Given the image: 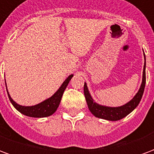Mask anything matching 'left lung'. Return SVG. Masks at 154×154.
<instances>
[{
  "instance_id": "8db88e82",
  "label": "left lung",
  "mask_w": 154,
  "mask_h": 154,
  "mask_svg": "<svg viewBox=\"0 0 154 154\" xmlns=\"http://www.w3.org/2000/svg\"><path fill=\"white\" fill-rule=\"evenodd\" d=\"M144 60H145V55H144ZM145 62H144V66H143V80L142 84L140 86L139 91L137 92L134 97L132 100L129 101L128 103H126L124 106L119 107H109L101 106L95 102L92 99V97H91L90 92L87 88V83L84 84V95L85 98L87 100V106L90 111L92 113L93 116H95L97 118L100 119H107V120H119V119H123L124 117L128 116L129 113H131L133 110L138 106V105L141 100V98L143 94L144 87H145L146 82V74H145Z\"/></svg>"
}]
</instances>
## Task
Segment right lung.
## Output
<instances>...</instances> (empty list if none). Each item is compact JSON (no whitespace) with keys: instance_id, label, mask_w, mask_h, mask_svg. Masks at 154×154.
I'll return each instance as SVG.
<instances>
[{"instance_id":"add662e5","label":"right lung","mask_w":154,"mask_h":154,"mask_svg":"<svg viewBox=\"0 0 154 154\" xmlns=\"http://www.w3.org/2000/svg\"><path fill=\"white\" fill-rule=\"evenodd\" d=\"M73 77V75L72 74L69 77H67L66 80L64 81L63 83L62 84V86L59 87V89L55 92V93L49 97L47 100L42 101L41 103L35 105V106H23L17 104L15 101L13 100L10 94L8 93L9 99L11 100L12 105L14 106L16 110L20 111V113L25 115V116H29V117H35V118H43V117H47V116H50L57 110V107L60 104L61 99L63 97L64 91L66 89V87L69 83V82L72 79V77ZM7 91V88H6Z\"/></svg>"}]
</instances>
